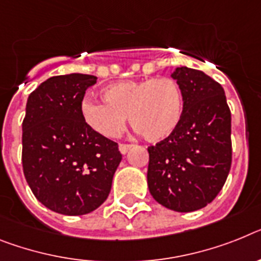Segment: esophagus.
<instances>
[{"label":"esophagus","mask_w":261,"mask_h":261,"mask_svg":"<svg viewBox=\"0 0 261 261\" xmlns=\"http://www.w3.org/2000/svg\"><path fill=\"white\" fill-rule=\"evenodd\" d=\"M133 147L131 144H127V143H120L119 144V151L122 152V154H127L128 151H130V148Z\"/></svg>","instance_id":"esophagus-1"}]
</instances>
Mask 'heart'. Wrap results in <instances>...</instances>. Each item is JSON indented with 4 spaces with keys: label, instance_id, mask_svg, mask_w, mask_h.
I'll list each match as a JSON object with an SVG mask.
<instances>
[{
    "label": "heart",
    "instance_id": "b5f03b06",
    "mask_svg": "<svg viewBox=\"0 0 261 261\" xmlns=\"http://www.w3.org/2000/svg\"><path fill=\"white\" fill-rule=\"evenodd\" d=\"M102 95L105 102L85 98L81 115L91 130L106 138L118 137L128 115L133 128L144 139L163 141L176 131L185 113L180 86L168 76L113 83Z\"/></svg>",
    "mask_w": 261,
    "mask_h": 261
}]
</instances>
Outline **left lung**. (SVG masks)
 Here are the masks:
<instances>
[{
    "instance_id": "obj_1",
    "label": "left lung",
    "mask_w": 261,
    "mask_h": 261,
    "mask_svg": "<svg viewBox=\"0 0 261 261\" xmlns=\"http://www.w3.org/2000/svg\"><path fill=\"white\" fill-rule=\"evenodd\" d=\"M185 97L183 118L171 137L147 148V185L166 208L191 212L211 203L232 162L231 111L222 85L200 70L171 74Z\"/></svg>"
}]
</instances>
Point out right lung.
Returning <instances> with one entry per match:
<instances>
[{
    "label": "right lung",
    "mask_w": 261,
    "mask_h": 261,
    "mask_svg": "<svg viewBox=\"0 0 261 261\" xmlns=\"http://www.w3.org/2000/svg\"><path fill=\"white\" fill-rule=\"evenodd\" d=\"M97 76L46 80L28 98L22 122V167L33 194L62 215H86L107 199L122 161L118 143L91 130L81 102Z\"/></svg>",
    "instance_id": "1"
}]
</instances>
